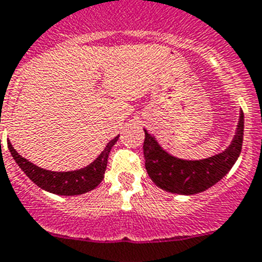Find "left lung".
<instances>
[{
	"instance_id": "obj_1",
	"label": "left lung",
	"mask_w": 262,
	"mask_h": 262,
	"mask_svg": "<svg viewBox=\"0 0 262 262\" xmlns=\"http://www.w3.org/2000/svg\"><path fill=\"white\" fill-rule=\"evenodd\" d=\"M236 133L231 144L218 155L203 160L174 157L161 147L153 135L144 128L145 169L153 183L161 189L178 195H195L206 191L231 170L242 152L244 135V114L239 113Z\"/></svg>"
}]
</instances>
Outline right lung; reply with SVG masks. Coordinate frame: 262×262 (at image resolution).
Returning <instances> with one entry per match:
<instances>
[{
    "instance_id": "add662e5",
    "label": "right lung",
    "mask_w": 262,
    "mask_h": 262,
    "mask_svg": "<svg viewBox=\"0 0 262 262\" xmlns=\"http://www.w3.org/2000/svg\"><path fill=\"white\" fill-rule=\"evenodd\" d=\"M119 135L115 136L113 140L106 144L105 149L100 153L97 158L85 167L73 171H50V170L41 169L30 162L27 158L21 157L11 143H7V147L11 156L20 167L21 171L27 175L28 178L45 191L61 196H76L83 195L85 192L95 189L104 179L105 170L107 165V157L112 150L113 145L117 143Z\"/></svg>"
}]
</instances>
